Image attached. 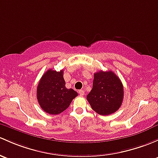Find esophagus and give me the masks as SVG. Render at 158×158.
Returning a JSON list of instances; mask_svg holds the SVG:
<instances>
[{
    "label": "esophagus",
    "mask_w": 158,
    "mask_h": 158,
    "mask_svg": "<svg viewBox=\"0 0 158 158\" xmlns=\"http://www.w3.org/2000/svg\"><path fill=\"white\" fill-rule=\"evenodd\" d=\"M79 95H80V96H83L85 94L84 90H79Z\"/></svg>",
    "instance_id": "1"
}]
</instances>
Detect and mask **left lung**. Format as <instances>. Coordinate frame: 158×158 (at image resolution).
<instances>
[{
    "label": "left lung",
    "mask_w": 158,
    "mask_h": 158,
    "mask_svg": "<svg viewBox=\"0 0 158 158\" xmlns=\"http://www.w3.org/2000/svg\"><path fill=\"white\" fill-rule=\"evenodd\" d=\"M92 108L100 115L107 116L118 110L123 100V85L112 71L94 74L93 87L87 95Z\"/></svg>",
    "instance_id": "obj_1"
}]
</instances>
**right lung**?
Returning <instances> with one entry per match:
<instances>
[{
    "instance_id": "add662e5",
    "label": "right lung",
    "mask_w": 158,
    "mask_h": 158,
    "mask_svg": "<svg viewBox=\"0 0 158 158\" xmlns=\"http://www.w3.org/2000/svg\"><path fill=\"white\" fill-rule=\"evenodd\" d=\"M64 70L48 69L42 76L37 88V99L44 112L57 115L68 108L78 95L73 89H66Z\"/></svg>"
}]
</instances>
